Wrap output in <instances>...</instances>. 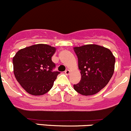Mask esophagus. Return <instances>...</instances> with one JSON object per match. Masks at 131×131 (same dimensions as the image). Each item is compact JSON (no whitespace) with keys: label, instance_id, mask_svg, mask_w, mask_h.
Returning <instances> with one entry per match:
<instances>
[{"label":"esophagus","instance_id":"esophagus-1","mask_svg":"<svg viewBox=\"0 0 131 131\" xmlns=\"http://www.w3.org/2000/svg\"><path fill=\"white\" fill-rule=\"evenodd\" d=\"M70 73V71L69 69H67L65 71V74L66 75H69Z\"/></svg>","mask_w":131,"mask_h":131}]
</instances>
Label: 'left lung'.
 <instances>
[{"label":"left lung","mask_w":131,"mask_h":131,"mask_svg":"<svg viewBox=\"0 0 131 131\" xmlns=\"http://www.w3.org/2000/svg\"><path fill=\"white\" fill-rule=\"evenodd\" d=\"M81 79L74 88L83 95H95L105 86L114 72L115 59L108 48L97 45L74 47Z\"/></svg>","instance_id":"left-lung-1"}]
</instances>
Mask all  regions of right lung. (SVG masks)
Returning a JSON list of instances; mask_svg holds the SVG:
<instances>
[{
	"label": "right lung",
	"mask_w": 131,
	"mask_h": 131,
	"mask_svg": "<svg viewBox=\"0 0 131 131\" xmlns=\"http://www.w3.org/2000/svg\"><path fill=\"white\" fill-rule=\"evenodd\" d=\"M56 48L37 44L19 50L13 57L14 74L23 88L32 95H42L52 88L60 72L54 71L52 57Z\"/></svg>",
	"instance_id": "1"
}]
</instances>
